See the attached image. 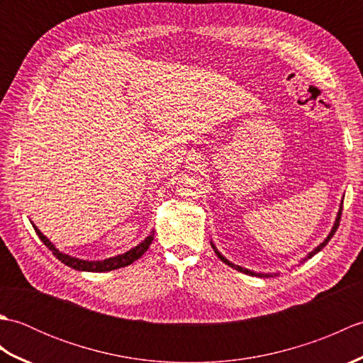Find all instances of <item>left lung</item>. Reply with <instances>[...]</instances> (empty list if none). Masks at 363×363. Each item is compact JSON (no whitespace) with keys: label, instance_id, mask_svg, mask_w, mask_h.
<instances>
[{"label":"left lung","instance_id":"left-lung-1","mask_svg":"<svg viewBox=\"0 0 363 363\" xmlns=\"http://www.w3.org/2000/svg\"><path fill=\"white\" fill-rule=\"evenodd\" d=\"M342 209H343V204H342V207H340V211H338V215H337V220H335V225H334V228H333V230H330V234L328 235V238H326V240L325 242H323L320 246H317V248H315L311 254H309V256H307L306 257V260L307 259H311V257H313L315 256V254H317L318 251H321L323 248H325V246L328 245V242L330 240V238H333L334 237V234H335V230H337V228H338V225H340V218H342ZM212 248H213V251L215 252H217V256L223 260V262H225V264L226 265H229V267H233V268H235V269H238V272H242V273H245V274H254V276H260V277H268V276H272V274H260V273H254V272H250V269H246V268H242V267H238V265H234V264H230V262L228 260V259H225V257H223L221 256V254L217 251V248H215V246L212 245Z\"/></svg>","mask_w":363,"mask_h":363}]
</instances>
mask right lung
I'll return each instance as SVG.
<instances>
[{
	"label": "right lung",
	"instance_id": "1",
	"mask_svg": "<svg viewBox=\"0 0 363 363\" xmlns=\"http://www.w3.org/2000/svg\"><path fill=\"white\" fill-rule=\"evenodd\" d=\"M35 233L38 235V238L45 243L46 248H48L50 251H52L54 256H56L62 264H65L67 267H72L74 269H79V272H94V273H103V272H112V269H117V268H121V267H128L133 264V262H135L138 257H142L145 251L150 248V245L152 242V234H150L148 237L145 238V240L135 246V248H133L130 251L121 254V256H117V257H111V259H106V260H98V262H89V260H81V259H74V257H70L67 256V254L60 252L59 250L54 248V245L46 238L40 230H38L35 226Z\"/></svg>",
	"mask_w": 363,
	"mask_h": 363
}]
</instances>
